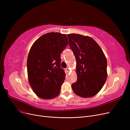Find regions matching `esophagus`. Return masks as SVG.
<instances>
[{
    "label": "esophagus",
    "mask_w": 130,
    "mask_h": 130,
    "mask_svg": "<svg viewBox=\"0 0 130 130\" xmlns=\"http://www.w3.org/2000/svg\"><path fill=\"white\" fill-rule=\"evenodd\" d=\"M66 71L69 73V72H70V69H69V67H67L66 69Z\"/></svg>",
    "instance_id": "1"
}]
</instances>
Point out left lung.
Masks as SVG:
<instances>
[{
	"label": "left lung",
	"mask_w": 130,
	"mask_h": 130,
	"mask_svg": "<svg viewBox=\"0 0 130 130\" xmlns=\"http://www.w3.org/2000/svg\"><path fill=\"white\" fill-rule=\"evenodd\" d=\"M69 45L76 60L77 79L72 85L75 94L84 98L96 95L107 76V60L98 44L91 37L67 34Z\"/></svg>",
	"instance_id": "8db88e82"
}]
</instances>
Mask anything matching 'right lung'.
Returning a JSON list of instances; mask_svg holds the SVG:
<instances>
[{"mask_svg": "<svg viewBox=\"0 0 130 130\" xmlns=\"http://www.w3.org/2000/svg\"><path fill=\"white\" fill-rule=\"evenodd\" d=\"M66 34L49 32L31 47L27 67L29 83L39 98L49 100L59 95L65 73L60 67V54L68 45Z\"/></svg>", "mask_w": 130, "mask_h": 130, "instance_id": "obj_1", "label": "right lung"}]
</instances>
